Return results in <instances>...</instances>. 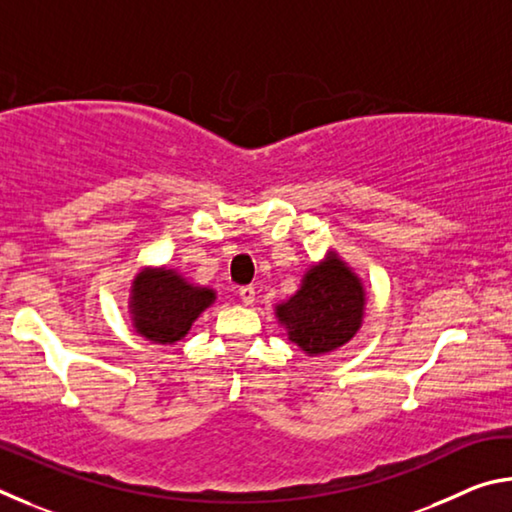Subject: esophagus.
Here are the masks:
<instances>
[{
  "instance_id": "obj_1",
  "label": "esophagus",
  "mask_w": 512,
  "mask_h": 512,
  "mask_svg": "<svg viewBox=\"0 0 512 512\" xmlns=\"http://www.w3.org/2000/svg\"><path fill=\"white\" fill-rule=\"evenodd\" d=\"M239 298L244 305H253L255 302V289L253 287H241L239 289Z\"/></svg>"
}]
</instances>
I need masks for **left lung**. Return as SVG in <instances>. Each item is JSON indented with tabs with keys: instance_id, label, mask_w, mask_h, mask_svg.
<instances>
[{
	"instance_id": "1",
	"label": "left lung",
	"mask_w": 512,
	"mask_h": 512,
	"mask_svg": "<svg viewBox=\"0 0 512 512\" xmlns=\"http://www.w3.org/2000/svg\"><path fill=\"white\" fill-rule=\"evenodd\" d=\"M366 287L359 273L329 248L302 273L300 289L275 305V318L307 354L323 357L350 343L366 316Z\"/></svg>"
}]
</instances>
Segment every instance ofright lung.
<instances>
[{
  "mask_svg": "<svg viewBox=\"0 0 512 512\" xmlns=\"http://www.w3.org/2000/svg\"><path fill=\"white\" fill-rule=\"evenodd\" d=\"M214 300L212 287L189 282L178 268L142 266L131 282L128 314L142 339L155 345H176Z\"/></svg>",
  "mask_w": 512,
  "mask_h": 512,
  "instance_id": "obj_1",
  "label": "right lung"
}]
</instances>
